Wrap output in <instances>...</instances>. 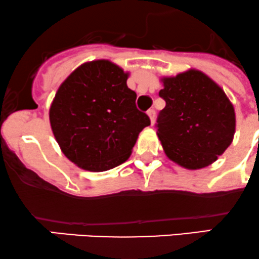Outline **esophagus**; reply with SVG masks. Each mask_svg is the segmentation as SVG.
Returning a JSON list of instances; mask_svg holds the SVG:
<instances>
[{"label":"esophagus","mask_w":259,"mask_h":259,"mask_svg":"<svg viewBox=\"0 0 259 259\" xmlns=\"http://www.w3.org/2000/svg\"><path fill=\"white\" fill-rule=\"evenodd\" d=\"M148 116H149V118H150V122H152V124L154 123V120H155V110H153V109H150V110H148Z\"/></svg>","instance_id":"1"}]
</instances>
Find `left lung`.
<instances>
[{"label":"left lung","mask_w":259,"mask_h":259,"mask_svg":"<svg viewBox=\"0 0 259 259\" xmlns=\"http://www.w3.org/2000/svg\"><path fill=\"white\" fill-rule=\"evenodd\" d=\"M162 84L159 97L166 105L155 126L165 154L190 170L208 166L231 144L234 106L223 89L197 69L162 78Z\"/></svg>","instance_id":"obj_1"}]
</instances>
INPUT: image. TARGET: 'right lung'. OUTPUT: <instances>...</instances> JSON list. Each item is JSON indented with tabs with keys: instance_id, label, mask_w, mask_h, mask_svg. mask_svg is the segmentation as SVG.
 Segmentation results:
<instances>
[{
	"instance_id": "add662e5",
	"label": "right lung",
	"mask_w": 259,
	"mask_h": 259,
	"mask_svg": "<svg viewBox=\"0 0 259 259\" xmlns=\"http://www.w3.org/2000/svg\"><path fill=\"white\" fill-rule=\"evenodd\" d=\"M127 78L110 61H92L72 72L55 95L52 132L63 154L84 170L105 171L126 161L150 124Z\"/></svg>"
}]
</instances>
